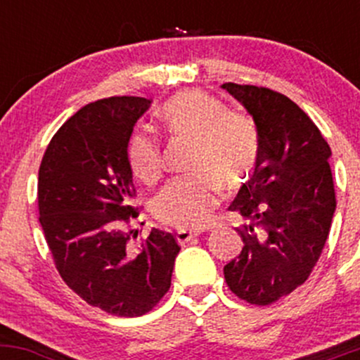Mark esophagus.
<instances>
[{
	"label": "esophagus",
	"mask_w": 360,
	"mask_h": 360,
	"mask_svg": "<svg viewBox=\"0 0 360 360\" xmlns=\"http://www.w3.org/2000/svg\"><path fill=\"white\" fill-rule=\"evenodd\" d=\"M198 232H193V230H179V232L176 233V237H177V242L179 243H186V242H189L191 240V238H194V237H198Z\"/></svg>",
	"instance_id": "obj_1"
}]
</instances>
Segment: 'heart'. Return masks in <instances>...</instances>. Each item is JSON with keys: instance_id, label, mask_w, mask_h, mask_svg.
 Returning <instances> with one entry per match:
<instances>
[{"instance_id": "b5f03b06", "label": "heart", "mask_w": 360, "mask_h": 360, "mask_svg": "<svg viewBox=\"0 0 360 360\" xmlns=\"http://www.w3.org/2000/svg\"><path fill=\"white\" fill-rule=\"evenodd\" d=\"M160 122L171 139L193 142L188 164L193 174L164 186L154 201L155 217L174 229H203L220 203V186L238 191L257 171V122L201 89L174 94L160 110ZM127 162L137 179L154 184L164 166L160 142L146 131L134 134L127 143Z\"/></svg>"}]
</instances>
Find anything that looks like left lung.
<instances>
[{"instance_id": "obj_1", "label": "left lung", "mask_w": 360, "mask_h": 360, "mask_svg": "<svg viewBox=\"0 0 360 360\" xmlns=\"http://www.w3.org/2000/svg\"><path fill=\"white\" fill-rule=\"evenodd\" d=\"M260 131L257 171L229 210L247 223L243 247L223 267L235 296L257 307L274 303L309 278L335 213L330 146L311 118L288 96L264 86L225 82Z\"/></svg>"}]
</instances>
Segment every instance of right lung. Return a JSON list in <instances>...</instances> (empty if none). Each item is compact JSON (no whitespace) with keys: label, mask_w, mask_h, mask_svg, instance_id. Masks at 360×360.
Segmentation results:
<instances>
[{"label":"right lung","mask_w":360,"mask_h":360,"mask_svg":"<svg viewBox=\"0 0 360 360\" xmlns=\"http://www.w3.org/2000/svg\"><path fill=\"white\" fill-rule=\"evenodd\" d=\"M150 100L111 96L82 106L56 131L37 186L39 221L64 283L91 307L142 316L171 288L181 247L152 229L131 245L135 186L127 143Z\"/></svg>","instance_id":"1"}]
</instances>
